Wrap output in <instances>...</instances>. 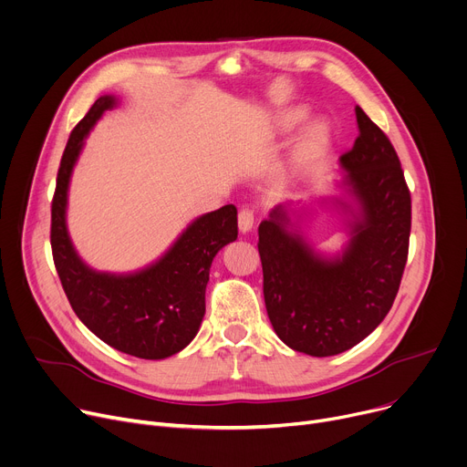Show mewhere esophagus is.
Masks as SVG:
<instances>
[{"instance_id": "obj_1", "label": "esophagus", "mask_w": 467, "mask_h": 467, "mask_svg": "<svg viewBox=\"0 0 467 467\" xmlns=\"http://www.w3.org/2000/svg\"><path fill=\"white\" fill-rule=\"evenodd\" d=\"M254 209H250V207H243L241 211H239V217H237V221H239V230L243 232V234H246V232H250L253 230V226H254Z\"/></svg>"}]
</instances>
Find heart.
<instances>
[{
  "label": "heart",
  "instance_id": "obj_1",
  "mask_svg": "<svg viewBox=\"0 0 467 467\" xmlns=\"http://www.w3.org/2000/svg\"><path fill=\"white\" fill-rule=\"evenodd\" d=\"M305 110H292L285 112L280 116V119L276 121L278 130H292L296 129L303 119H305ZM329 143V129L324 121H314L305 134L299 138V141L296 143L294 153H292V162L296 168H306L308 164H312L321 153L326 151Z\"/></svg>",
  "mask_w": 467,
  "mask_h": 467
}]
</instances>
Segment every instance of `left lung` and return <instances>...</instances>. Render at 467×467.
<instances>
[{
	"label": "left lung",
	"instance_id": "1",
	"mask_svg": "<svg viewBox=\"0 0 467 467\" xmlns=\"http://www.w3.org/2000/svg\"><path fill=\"white\" fill-rule=\"evenodd\" d=\"M355 116L358 136L340 157L344 185L358 203L344 254H316L290 232L285 205H276L258 228L271 326L285 346L312 357L365 340L390 310L408 262L411 194L400 159L358 106Z\"/></svg>",
	"mask_w": 467,
	"mask_h": 467
}]
</instances>
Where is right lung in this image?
<instances>
[{"label": "right lung", "instance_id": "1", "mask_svg": "<svg viewBox=\"0 0 467 467\" xmlns=\"http://www.w3.org/2000/svg\"><path fill=\"white\" fill-rule=\"evenodd\" d=\"M114 104L110 95L97 99L68 136L52 200V256L70 306L93 335L123 353L164 358L189 346L200 329L211 262L237 239V209L224 205L196 219L148 269L134 275L89 269L67 234V191L84 138Z\"/></svg>", "mask_w": 467, "mask_h": 467}]
</instances>
